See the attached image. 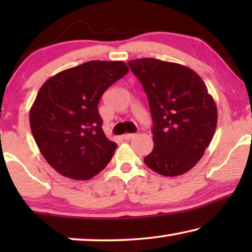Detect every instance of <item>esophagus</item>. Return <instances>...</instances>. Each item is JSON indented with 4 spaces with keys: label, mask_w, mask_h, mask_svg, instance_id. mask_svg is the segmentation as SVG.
I'll use <instances>...</instances> for the list:
<instances>
[{
    "label": "esophagus",
    "mask_w": 252,
    "mask_h": 252,
    "mask_svg": "<svg viewBox=\"0 0 252 252\" xmlns=\"http://www.w3.org/2000/svg\"><path fill=\"white\" fill-rule=\"evenodd\" d=\"M135 135H136L135 133H127V134H124V135H123V139H125V140H130V139H133V137H135Z\"/></svg>",
    "instance_id": "1"
}]
</instances>
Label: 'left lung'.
Here are the masks:
<instances>
[{
	"mask_svg": "<svg viewBox=\"0 0 252 252\" xmlns=\"http://www.w3.org/2000/svg\"><path fill=\"white\" fill-rule=\"evenodd\" d=\"M153 117L154 149L144 164L164 177L191 170L215 135L218 112L202 78L185 65L156 58L128 62Z\"/></svg>",
	"mask_w": 252,
	"mask_h": 252,
	"instance_id": "1",
	"label": "left lung"
}]
</instances>
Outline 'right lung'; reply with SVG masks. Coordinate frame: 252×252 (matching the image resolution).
Wrapping results in <instances>:
<instances>
[{
    "instance_id": "add662e5",
    "label": "right lung",
    "mask_w": 252,
    "mask_h": 252,
    "mask_svg": "<svg viewBox=\"0 0 252 252\" xmlns=\"http://www.w3.org/2000/svg\"><path fill=\"white\" fill-rule=\"evenodd\" d=\"M128 67L120 61H91L48 79L30 110L33 137L48 164L64 177L89 180L104 168L117 143L102 129L98 102Z\"/></svg>"
}]
</instances>
